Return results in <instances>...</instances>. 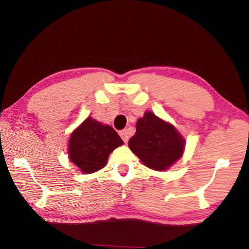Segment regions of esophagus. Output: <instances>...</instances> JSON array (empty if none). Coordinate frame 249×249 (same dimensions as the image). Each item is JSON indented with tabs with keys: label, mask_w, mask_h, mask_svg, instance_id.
<instances>
[{
	"label": "esophagus",
	"mask_w": 249,
	"mask_h": 249,
	"mask_svg": "<svg viewBox=\"0 0 249 249\" xmlns=\"http://www.w3.org/2000/svg\"><path fill=\"white\" fill-rule=\"evenodd\" d=\"M120 136L122 137V140L124 141V142L125 144H127V142H128V130L127 129H123V130H121L120 132Z\"/></svg>",
	"instance_id": "obj_1"
}]
</instances>
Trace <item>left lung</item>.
Masks as SVG:
<instances>
[{"mask_svg":"<svg viewBox=\"0 0 249 249\" xmlns=\"http://www.w3.org/2000/svg\"><path fill=\"white\" fill-rule=\"evenodd\" d=\"M185 141L174 125L146 111L137 120L128 147L146 167L165 171L182 157Z\"/></svg>","mask_w":249,"mask_h":249,"instance_id":"8db88e82","label":"left lung"}]
</instances>
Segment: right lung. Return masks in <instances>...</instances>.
Instances as JSON below:
<instances>
[{
    "label": "right lung",
    "instance_id": "obj_1",
    "mask_svg": "<svg viewBox=\"0 0 249 249\" xmlns=\"http://www.w3.org/2000/svg\"><path fill=\"white\" fill-rule=\"evenodd\" d=\"M123 144L111 126L89 116L70 134L68 157L82 174H93L105 167L109 154Z\"/></svg>",
    "mask_w": 249,
    "mask_h": 249
}]
</instances>
